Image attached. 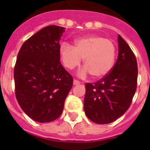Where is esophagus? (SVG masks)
<instances>
[{
    "instance_id": "esophagus-1",
    "label": "esophagus",
    "mask_w": 150,
    "mask_h": 150,
    "mask_svg": "<svg viewBox=\"0 0 150 150\" xmlns=\"http://www.w3.org/2000/svg\"><path fill=\"white\" fill-rule=\"evenodd\" d=\"M73 84H74V85H79V84H80V82L77 79H74V81H73Z\"/></svg>"
}]
</instances>
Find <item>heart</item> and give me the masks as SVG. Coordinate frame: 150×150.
<instances>
[{"mask_svg": "<svg viewBox=\"0 0 150 150\" xmlns=\"http://www.w3.org/2000/svg\"><path fill=\"white\" fill-rule=\"evenodd\" d=\"M61 60L66 68L72 70L80 65L82 59L86 67L81 74L89 72L94 79L107 75L114 66L116 47L109 39L100 36H89L78 39L73 47L68 43L61 44Z\"/></svg>", "mask_w": 150, "mask_h": 150, "instance_id": "heart-1", "label": "heart"}]
</instances>
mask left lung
<instances>
[{
	"label": "left lung",
	"instance_id": "1",
	"mask_svg": "<svg viewBox=\"0 0 150 150\" xmlns=\"http://www.w3.org/2000/svg\"><path fill=\"white\" fill-rule=\"evenodd\" d=\"M135 54L118 35V57L110 72L94 83L86 84L85 113L96 124L111 123L130 107L137 88Z\"/></svg>",
	"mask_w": 150,
	"mask_h": 150
}]
</instances>
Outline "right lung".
Here are the masks:
<instances>
[{
	"label": "right lung",
	"instance_id": "right-lung-1",
	"mask_svg": "<svg viewBox=\"0 0 150 150\" xmlns=\"http://www.w3.org/2000/svg\"><path fill=\"white\" fill-rule=\"evenodd\" d=\"M65 28L49 25L25 41L14 68L15 96L33 120L47 123L61 116L73 85L60 61V39Z\"/></svg>",
	"mask_w": 150,
	"mask_h": 150
}]
</instances>
